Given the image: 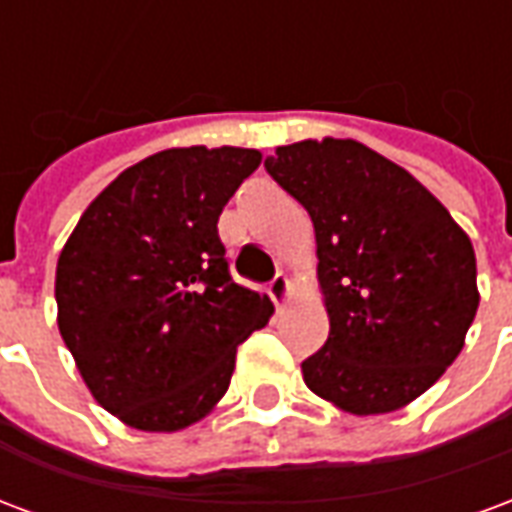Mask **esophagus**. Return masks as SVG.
<instances>
[{
	"mask_svg": "<svg viewBox=\"0 0 512 512\" xmlns=\"http://www.w3.org/2000/svg\"><path fill=\"white\" fill-rule=\"evenodd\" d=\"M268 296L274 299V304H285L290 296V282L285 274H277V277L268 282Z\"/></svg>",
	"mask_w": 512,
	"mask_h": 512,
	"instance_id": "34e87169",
	"label": "esophagus"
}]
</instances>
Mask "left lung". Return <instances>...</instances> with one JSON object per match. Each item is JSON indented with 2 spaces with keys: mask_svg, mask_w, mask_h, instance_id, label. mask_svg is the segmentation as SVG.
<instances>
[{
  "mask_svg": "<svg viewBox=\"0 0 512 512\" xmlns=\"http://www.w3.org/2000/svg\"><path fill=\"white\" fill-rule=\"evenodd\" d=\"M266 169L307 208L329 340L304 384L356 417L389 414L461 354L480 304L469 235L414 175L354 139L277 147Z\"/></svg>",
  "mask_w": 512,
  "mask_h": 512,
  "instance_id": "left-lung-1",
  "label": "left lung"
}]
</instances>
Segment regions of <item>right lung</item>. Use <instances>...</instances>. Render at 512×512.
I'll use <instances>...</instances> for the list:
<instances>
[{
	"instance_id": "add662e5",
	"label": "right lung",
	"mask_w": 512,
	"mask_h": 512,
	"mask_svg": "<svg viewBox=\"0 0 512 512\" xmlns=\"http://www.w3.org/2000/svg\"><path fill=\"white\" fill-rule=\"evenodd\" d=\"M249 147H172L120 172L57 260V326L84 384L128 428L172 433L227 392L235 351L274 312L230 277L216 222Z\"/></svg>"
}]
</instances>
